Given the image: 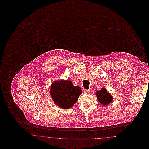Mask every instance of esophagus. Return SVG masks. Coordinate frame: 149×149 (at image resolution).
I'll return each mask as SVG.
<instances>
[{"label": "esophagus", "mask_w": 149, "mask_h": 149, "mask_svg": "<svg viewBox=\"0 0 149 149\" xmlns=\"http://www.w3.org/2000/svg\"><path fill=\"white\" fill-rule=\"evenodd\" d=\"M89 92H90V90L89 89H84V92L85 93H89Z\"/></svg>", "instance_id": "34e87169"}]
</instances>
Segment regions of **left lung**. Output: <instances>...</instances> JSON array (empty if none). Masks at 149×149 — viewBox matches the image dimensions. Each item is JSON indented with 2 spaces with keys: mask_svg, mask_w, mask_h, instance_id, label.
I'll list each match as a JSON object with an SVG mask.
<instances>
[{
  "mask_svg": "<svg viewBox=\"0 0 149 149\" xmlns=\"http://www.w3.org/2000/svg\"><path fill=\"white\" fill-rule=\"evenodd\" d=\"M95 95L99 102L104 106H108L112 102V95H111V94L107 91V90L104 87L96 92Z\"/></svg>",
  "mask_w": 149,
  "mask_h": 149,
  "instance_id": "obj_1",
  "label": "left lung"
}]
</instances>
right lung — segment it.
<instances>
[{"mask_svg":"<svg viewBox=\"0 0 149 149\" xmlns=\"http://www.w3.org/2000/svg\"><path fill=\"white\" fill-rule=\"evenodd\" d=\"M79 86H74L69 80H56L50 85V94L54 103L63 109H70L82 94Z\"/></svg>","mask_w":149,"mask_h":149,"instance_id":"add662e5","label":"right lung"}]
</instances>
